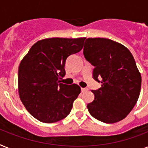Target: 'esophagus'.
<instances>
[{
    "label": "esophagus",
    "mask_w": 148,
    "mask_h": 148,
    "mask_svg": "<svg viewBox=\"0 0 148 148\" xmlns=\"http://www.w3.org/2000/svg\"><path fill=\"white\" fill-rule=\"evenodd\" d=\"M88 90V88H81V91H82V92H85V91H87V90Z\"/></svg>",
    "instance_id": "obj_1"
}]
</instances>
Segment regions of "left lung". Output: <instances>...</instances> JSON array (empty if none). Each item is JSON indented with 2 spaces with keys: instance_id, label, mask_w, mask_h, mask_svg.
Returning <instances> with one entry per match:
<instances>
[{
  "instance_id": "left-lung-1",
  "label": "left lung",
  "mask_w": 148,
  "mask_h": 148,
  "mask_svg": "<svg viewBox=\"0 0 148 148\" xmlns=\"http://www.w3.org/2000/svg\"><path fill=\"white\" fill-rule=\"evenodd\" d=\"M84 56L95 67L93 78L101 88L93 90L95 100L87 105L91 116L107 124L120 121L138 101L141 76L127 48L107 38H88Z\"/></svg>"
}]
</instances>
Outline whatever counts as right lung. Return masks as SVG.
<instances>
[{"label": "right lung", "mask_w": 148, "mask_h": 148, "mask_svg": "<svg viewBox=\"0 0 148 148\" xmlns=\"http://www.w3.org/2000/svg\"><path fill=\"white\" fill-rule=\"evenodd\" d=\"M84 38H47L31 47L18 68V91L30 114L44 123H54L69 114L81 93L77 84L60 83L65 62L83 48Z\"/></svg>", "instance_id": "add662e5"}]
</instances>
